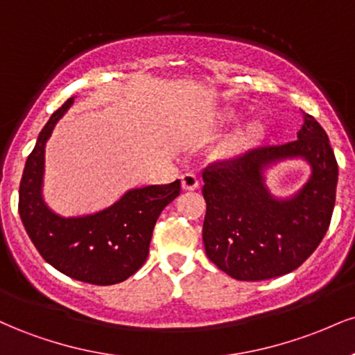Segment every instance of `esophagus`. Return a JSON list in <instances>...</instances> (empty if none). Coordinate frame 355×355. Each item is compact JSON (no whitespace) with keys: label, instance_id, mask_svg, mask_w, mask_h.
<instances>
[{"label":"esophagus","instance_id":"esophagus-1","mask_svg":"<svg viewBox=\"0 0 355 355\" xmlns=\"http://www.w3.org/2000/svg\"><path fill=\"white\" fill-rule=\"evenodd\" d=\"M200 182H198V177L195 173L187 172L182 175V189L183 190H195L198 189Z\"/></svg>","mask_w":355,"mask_h":355}]
</instances>
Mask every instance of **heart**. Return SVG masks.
Masks as SVG:
<instances>
[{"label":"heart","mask_w":355,"mask_h":355,"mask_svg":"<svg viewBox=\"0 0 355 355\" xmlns=\"http://www.w3.org/2000/svg\"><path fill=\"white\" fill-rule=\"evenodd\" d=\"M262 133H263L262 123L257 121V123L248 125L247 128H243L242 132L235 133L234 137H230L225 144L220 146V152L227 155V157H234V155L247 152L248 148H252V146L259 141V138L262 137Z\"/></svg>","instance_id":"obj_1"}]
</instances>
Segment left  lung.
I'll use <instances>...</instances> for the list:
<instances>
[{
  "label": "left lung",
  "instance_id": "obj_1",
  "mask_svg": "<svg viewBox=\"0 0 355 355\" xmlns=\"http://www.w3.org/2000/svg\"><path fill=\"white\" fill-rule=\"evenodd\" d=\"M297 138L214 162L203 170L205 254L237 280H267L300 267L319 247L336 203V155L325 130L302 112ZM304 156L311 180L291 201H275L263 187L261 168L282 157Z\"/></svg>",
  "mask_w": 355,
  "mask_h": 355
}]
</instances>
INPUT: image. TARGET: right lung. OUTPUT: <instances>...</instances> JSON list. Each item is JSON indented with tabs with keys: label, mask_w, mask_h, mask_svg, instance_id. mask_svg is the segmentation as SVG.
Wrapping results in <instances>:
<instances>
[{
	"label": "right lung",
	"mask_w": 355,
	"mask_h": 355,
	"mask_svg": "<svg viewBox=\"0 0 355 355\" xmlns=\"http://www.w3.org/2000/svg\"><path fill=\"white\" fill-rule=\"evenodd\" d=\"M67 100L40 132L19 183L18 210L36 250L61 274L93 285L123 282L145 263L162 210L180 195V180L130 190L95 215L63 218L44 205L42 180L44 144L71 107Z\"/></svg>",
	"instance_id": "1"
}]
</instances>
